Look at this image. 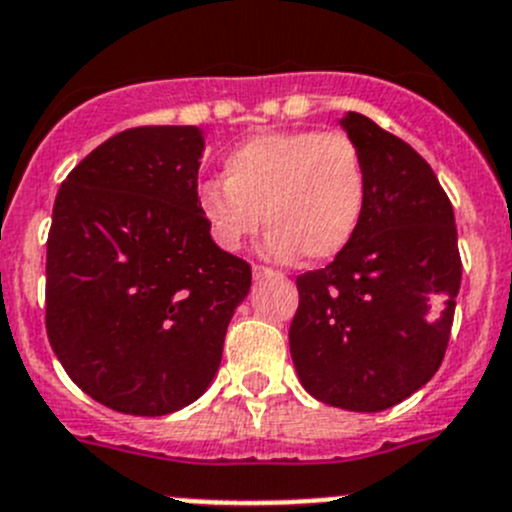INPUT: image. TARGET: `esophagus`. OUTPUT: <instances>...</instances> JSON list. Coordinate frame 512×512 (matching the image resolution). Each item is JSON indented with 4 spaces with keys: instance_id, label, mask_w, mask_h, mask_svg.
<instances>
[{
    "instance_id": "obj_1",
    "label": "esophagus",
    "mask_w": 512,
    "mask_h": 512,
    "mask_svg": "<svg viewBox=\"0 0 512 512\" xmlns=\"http://www.w3.org/2000/svg\"><path fill=\"white\" fill-rule=\"evenodd\" d=\"M276 271L274 269H266V266H253V279L256 281H264V279H276Z\"/></svg>"
}]
</instances>
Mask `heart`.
Returning a JSON list of instances; mask_svg holds the SVG:
<instances>
[{
	"mask_svg": "<svg viewBox=\"0 0 512 512\" xmlns=\"http://www.w3.org/2000/svg\"><path fill=\"white\" fill-rule=\"evenodd\" d=\"M223 172L225 182L200 185L198 208L225 251H238L266 223L271 259L304 253L309 261H330L358 233L368 170L348 134L266 131L233 147Z\"/></svg>",
	"mask_w": 512,
	"mask_h": 512,
	"instance_id": "obj_1",
	"label": "heart"
}]
</instances>
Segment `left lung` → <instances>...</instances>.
<instances>
[{"label":"left lung","instance_id":"obj_1","mask_svg":"<svg viewBox=\"0 0 512 512\" xmlns=\"http://www.w3.org/2000/svg\"><path fill=\"white\" fill-rule=\"evenodd\" d=\"M340 126L363 152L368 200L350 246L297 279L289 350L317 401L375 414L442 365L462 261L452 203L424 157L355 111Z\"/></svg>","mask_w":512,"mask_h":512}]
</instances>
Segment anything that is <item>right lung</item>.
Wrapping results in <instances>:
<instances>
[{"label": "right lung", "instance_id": "add662e5", "mask_svg": "<svg viewBox=\"0 0 512 512\" xmlns=\"http://www.w3.org/2000/svg\"><path fill=\"white\" fill-rule=\"evenodd\" d=\"M205 131L139 126L106 139L60 185L48 236L50 345L109 409L164 416L198 401L223 358L251 266L198 208Z\"/></svg>", "mask_w": 512, "mask_h": 512}]
</instances>
